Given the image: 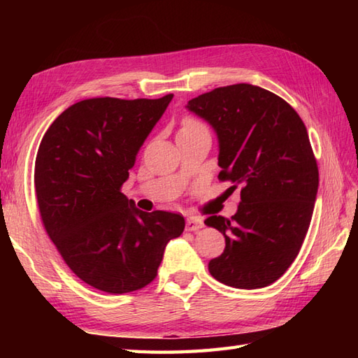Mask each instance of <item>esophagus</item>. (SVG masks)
I'll use <instances>...</instances> for the list:
<instances>
[{
  "instance_id": "34e87169",
  "label": "esophagus",
  "mask_w": 358,
  "mask_h": 358,
  "mask_svg": "<svg viewBox=\"0 0 358 358\" xmlns=\"http://www.w3.org/2000/svg\"><path fill=\"white\" fill-rule=\"evenodd\" d=\"M203 226H204L203 220L199 218V217H189V218L186 220V231H189V232L200 231Z\"/></svg>"
}]
</instances>
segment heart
Masks as SVG:
<instances>
[{"mask_svg":"<svg viewBox=\"0 0 358 358\" xmlns=\"http://www.w3.org/2000/svg\"><path fill=\"white\" fill-rule=\"evenodd\" d=\"M199 126H200L199 123H195V121L189 120V121H186V123H185V127H183V129H189V127H199Z\"/></svg>","mask_w":358,"mask_h":358,"instance_id":"b5f03b06","label":"heart"}]
</instances>
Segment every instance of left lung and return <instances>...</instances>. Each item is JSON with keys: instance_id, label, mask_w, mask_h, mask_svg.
Masks as SVG:
<instances>
[{"instance_id": "obj_1", "label": "left lung", "mask_w": 358, "mask_h": 358, "mask_svg": "<svg viewBox=\"0 0 358 358\" xmlns=\"http://www.w3.org/2000/svg\"><path fill=\"white\" fill-rule=\"evenodd\" d=\"M186 109L217 134L218 178L241 187L235 215L204 220L226 240L210 275L238 289L269 286L299 255L313 218L318 167L306 126L283 98L246 83L199 95Z\"/></svg>"}]
</instances>
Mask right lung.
Segmentation results:
<instances>
[{
	"label": "right lung",
	"mask_w": 358,
	"mask_h": 358,
	"mask_svg": "<svg viewBox=\"0 0 358 358\" xmlns=\"http://www.w3.org/2000/svg\"><path fill=\"white\" fill-rule=\"evenodd\" d=\"M172 98L78 101L38 148L35 192L45 232L75 275L103 292L149 285L166 245L185 231L180 214L143 212L120 192Z\"/></svg>",
	"instance_id": "obj_1"
}]
</instances>
